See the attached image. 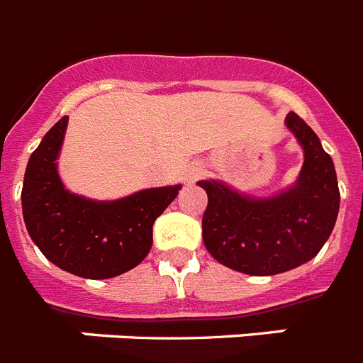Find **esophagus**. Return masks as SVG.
<instances>
[{
    "label": "esophagus",
    "instance_id": "esophagus-1",
    "mask_svg": "<svg viewBox=\"0 0 363 363\" xmlns=\"http://www.w3.org/2000/svg\"><path fill=\"white\" fill-rule=\"evenodd\" d=\"M200 174H202V169H200V167H193V169L187 172L185 179H187V182H194V179H196Z\"/></svg>",
    "mask_w": 363,
    "mask_h": 363
}]
</instances>
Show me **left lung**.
I'll use <instances>...</instances> for the list:
<instances>
[{"mask_svg":"<svg viewBox=\"0 0 363 363\" xmlns=\"http://www.w3.org/2000/svg\"><path fill=\"white\" fill-rule=\"evenodd\" d=\"M286 126L305 150L301 176L286 193L253 200L218 182H198L207 193L203 244L231 270L275 275L297 268L318 255L336 224L340 189L333 160L297 113H288Z\"/></svg>","mask_w":363,"mask_h":363,"instance_id":"obj_1","label":"left lung"}]
</instances>
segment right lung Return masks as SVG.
<instances>
[{"label":"right lung","mask_w":363,"mask_h":363,"mask_svg":"<svg viewBox=\"0 0 363 363\" xmlns=\"http://www.w3.org/2000/svg\"><path fill=\"white\" fill-rule=\"evenodd\" d=\"M67 116L43 135L27 163L21 207L33 242L52 264L86 279L132 270L152 247V225L182 187L139 191L116 202H93L64 189L57 156Z\"/></svg>","instance_id":"add662e5"}]
</instances>
